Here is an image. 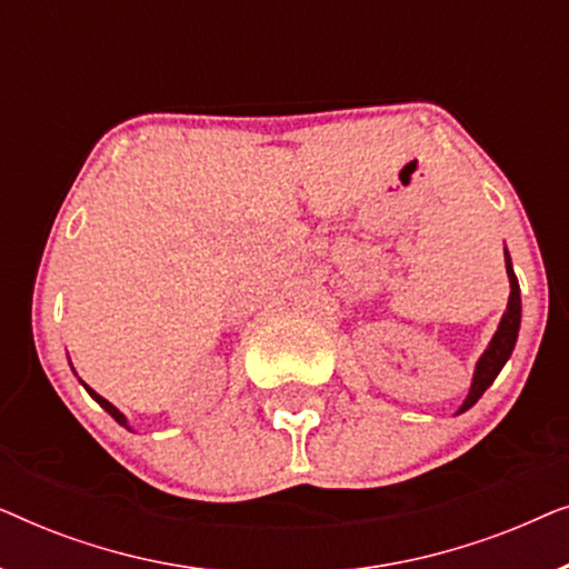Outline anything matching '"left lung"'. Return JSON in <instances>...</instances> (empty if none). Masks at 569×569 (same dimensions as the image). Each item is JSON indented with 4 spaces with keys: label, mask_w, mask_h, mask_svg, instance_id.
Returning a JSON list of instances; mask_svg holds the SVG:
<instances>
[{
    "label": "left lung",
    "mask_w": 569,
    "mask_h": 569,
    "mask_svg": "<svg viewBox=\"0 0 569 569\" xmlns=\"http://www.w3.org/2000/svg\"><path fill=\"white\" fill-rule=\"evenodd\" d=\"M505 269H508V279H510V298H508V310L502 313V321L497 326L492 341L485 349V355L479 357L477 370H473V380H471V391L466 396V401L458 409V415H463L466 409H471L473 403L481 399V393L487 391L489 386L495 383V378L500 376V370L505 368V362L510 360L512 349H516L518 341V329H520V287H518V277L512 271V261L508 248H505Z\"/></svg>",
    "instance_id": "left-lung-1"
}]
</instances>
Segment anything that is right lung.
<instances>
[{
	"instance_id": "1",
	"label": "right lung",
	"mask_w": 569,
	"mask_h": 569,
	"mask_svg": "<svg viewBox=\"0 0 569 569\" xmlns=\"http://www.w3.org/2000/svg\"><path fill=\"white\" fill-rule=\"evenodd\" d=\"M80 383H82V380H80ZM82 386H84V383H82ZM84 388H88V393L92 396V399H96V401L100 403V407H103V409L108 411V415H111V417L116 419V422H119V425H123V427H129V425H127V417H123V415H121V411H119V409H116L111 401H106V399H103V396H98L96 391H92V388H90V386H84ZM129 430H131V427H129Z\"/></svg>"
}]
</instances>
